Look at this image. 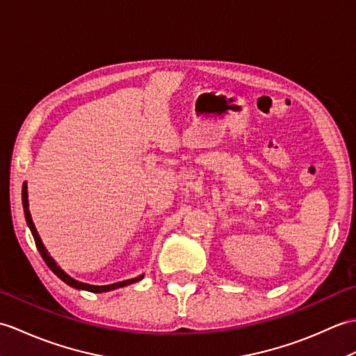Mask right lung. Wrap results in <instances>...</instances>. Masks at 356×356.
<instances>
[{"instance_id": "obj_1", "label": "right lung", "mask_w": 356, "mask_h": 356, "mask_svg": "<svg viewBox=\"0 0 356 356\" xmlns=\"http://www.w3.org/2000/svg\"><path fill=\"white\" fill-rule=\"evenodd\" d=\"M22 207H24V215H26V220H27V224H29V227H30V232H31V234H33L36 248H38L39 252H41L44 262L47 264V266H49L54 274L58 275V277H59L60 280H64V282L67 283V285L73 286V288H76V289H85V291H91V292H106V291H113V289H117V288L128 286V285H131V283H136V282L143 279V275H140V277L131 279V280H123V282H118V283H113V285H106V286H94V285H88V283H82V282H77V280H74V279H71L68 274H65L64 271L60 270V268L58 266V264L53 260V257H50V254H49V252H47L45 247H44L42 242H41V238H39V234H38V232H36L33 220H31L30 211H29L27 184H26V183H24V186H22Z\"/></svg>"}]
</instances>
